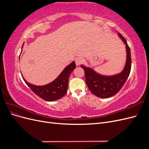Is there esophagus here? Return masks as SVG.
<instances>
[{
	"mask_svg": "<svg viewBox=\"0 0 149 149\" xmlns=\"http://www.w3.org/2000/svg\"><path fill=\"white\" fill-rule=\"evenodd\" d=\"M83 61V59L81 57H78L75 59V63L76 66H79Z\"/></svg>",
	"mask_w": 149,
	"mask_h": 149,
	"instance_id": "obj_1",
	"label": "esophagus"
}]
</instances>
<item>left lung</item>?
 Instances as JSON below:
<instances>
[{
  "mask_svg": "<svg viewBox=\"0 0 149 149\" xmlns=\"http://www.w3.org/2000/svg\"><path fill=\"white\" fill-rule=\"evenodd\" d=\"M118 35L125 45L126 49L125 64L120 73L113 75H104L97 73L91 68L84 65H81L84 71L86 83L90 91L101 98L110 97L118 93L127 81L131 69L130 48L123 36L118 32Z\"/></svg>",
  "mask_w": 149,
  "mask_h": 149,
  "instance_id": "1",
  "label": "left lung"
}]
</instances>
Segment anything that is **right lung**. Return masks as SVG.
Wrapping results in <instances>:
<instances>
[{"label":"right lung","mask_w":149,"mask_h":149,"mask_svg":"<svg viewBox=\"0 0 149 149\" xmlns=\"http://www.w3.org/2000/svg\"><path fill=\"white\" fill-rule=\"evenodd\" d=\"M75 68V62L73 61L65 67L55 80L45 85L37 86L30 84L26 81L23 76L22 78L32 91L40 97L47 101H54L59 100L66 94L68 86L70 75Z\"/></svg>","instance_id":"add662e5"}]
</instances>
